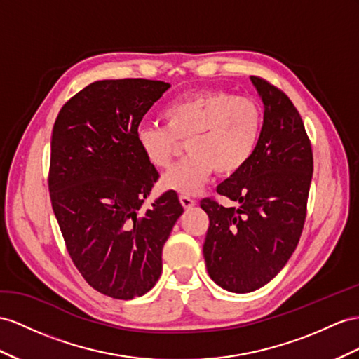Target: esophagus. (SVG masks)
<instances>
[{
  "label": "esophagus",
  "mask_w": 359,
  "mask_h": 359,
  "mask_svg": "<svg viewBox=\"0 0 359 359\" xmlns=\"http://www.w3.org/2000/svg\"><path fill=\"white\" fill-rule=\"evenodd\" d=\"M180 203H182V206L185 208V209H191L192 206L196 205V200L191 198V197L187 196V194H182V196H180Z\"/></svg>",
  "instance_id": "obj_1"
}]
</instances>
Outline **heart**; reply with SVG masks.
I'll return each instance as SVG.
<instances>
[{"label": "heart", "instance_id": "heart-1", "mask_svg": "<svg viewBox=\"0 0 359 359\" xmlns=\"http://www.w3.org/2000/svg\"><path fill=\"white\" fill-rule=\"evenodd\" d=\"M165 126L142 123L136 141L153 167L168 168L185 141L188 154L162 177L165 189L194 194L217 170L219 176L241 171L255 154L264 115L258 101L226 90L192 92L162 110Z\"/></svg>", "mask_w": 359, "mask_h": 359}]
</instances>
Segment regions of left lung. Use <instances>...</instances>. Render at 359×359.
I'll return each mask as SVG.
<instances>
[{
	"label": "left lung",
	"mask_w": 359,
	"mask_h": 359,
	"mask_svg": "<svg viewBox=\"0 0 359 359\" xmlns=\"http://www.w3.org/2000/svg\"><path fill=\"white\" fill-rule=\"evenodd\" d=\"M264 103L262 133L245 167L219 183L224 208L200 201L209 217L203 244L208 273L219 287L250 292L269 283L296 250L306 219L314 170L305 124L292 101L269 80L252 76Z\"/></svg>",
	"instance_id": "8db88e82"
}]
</instances>
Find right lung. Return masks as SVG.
Returning a JSON list of instances; mask_svg holds the SVG:
<instances>
[{
    "mask_svg": "<svg viewBox=\"0 0 359 359\" xmlns=\"http://www.w3.org/2000/svg\"><path fill=\"white\" fill-rule=\"evenodd\" d=\"M168 89L159 80H98L62 106L53 127L48 189L63 241L83 279L114 299L154 287L183 212L174 191L141 210L159 172L136 128Z\"/></svg>",
    "mask_w": 359,
    "mask_h": 359,
    "instance_id": "obj_1",
    "label": "right lung"
}]
</instances>
